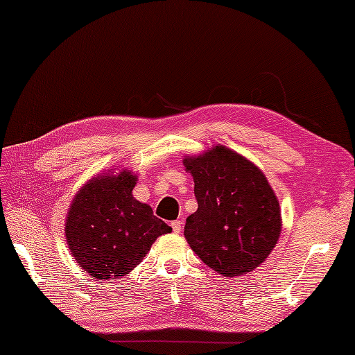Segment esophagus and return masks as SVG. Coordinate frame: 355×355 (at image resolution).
Here are the masks:
<instances>
[{
    "label": "esophagus",
    "mask_w": 355,
    "mask_h": 355,
    "mask_svg": "<svg viewBox=\"0 0 355 355\" xmlns=\"http://www.w3.org/2000/svg\"><path fill=\"white\" fill-rule=\"evenodd\" d=\"M171 227H172L173 233H180V232H182V227H183V223H182V221H180V220H177V221H172V223H171Z\"/></svg>",
    "instance_id": "obj_1"
}]
</instances>
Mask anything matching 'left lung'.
<instances>
[{
    "label": "left lung",
    "instance_id": "left-lung-1",
    "mask_svg": "<svg viewBox=\"0 0 355 355\" xmlns=\"http://www.w3.org/2000/svg\"><path fill=\"white\" fill-rule=\"evenodd\" d=\"M183 164L198 201L197 212L186 220L187 244L223 276H243L259 267L282 232L281 206L263 172L223 145L186 155Z\"/></svg>",
    "mask_w": 355,
    "mask_h": 355
}]
</instances>
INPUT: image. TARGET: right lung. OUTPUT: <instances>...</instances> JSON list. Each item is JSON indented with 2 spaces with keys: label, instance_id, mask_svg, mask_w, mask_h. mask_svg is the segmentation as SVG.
<instances>
[{
  "label": "right lung",
  "instance_id": "right-lung-1",
  "mask_svg": "<svg viewBox=\"0 0 355 355\" xmlns=\"http://www.w3.org/2000/svg\"><path fill=\"white\" fill-rule=\"evenodd\" d=\"M108 169L80 187L65 218V241L78 266L97 281L132 271L155 239L172 232L153 209L134 198L137 173Z\"/></svg>",
  "mask_w": 355,
  "mask_h": 355
}]
</instances>
